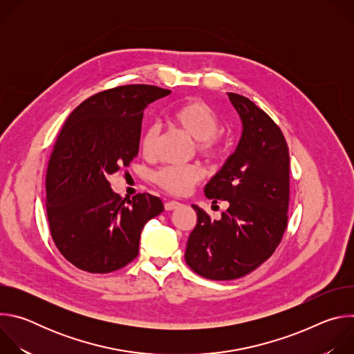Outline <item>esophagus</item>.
Instances as JSON below:
<instances>
[{
	"instance_id": "esophagus-1",
	"label": "esophagus",
	"mask_w": 354,
	"mask_h": 354,
	"mask_svg": "<svg viewBox=\"0 0 354 354\" xmlns=\"http://www.w3.org/2000/svg\"><path fill=\"white\" fill-rule=\"evenodd\" d=\"M179 206H180V203H179V201H176V200H169V201H165V205H164V207H165V210H167V212L175 210V209H178Z\"/></svg>"
}]
</instances>
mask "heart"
Instances as JSON below:
<instances>
[{"label": "heart", "mask_w": 354, "mask_h": 354, "mask_svg": "<svg viewBox=\"0 0 354 354\" xmlns=\"http://www.w3.org/2000/svg\"><path fill=\"white\" fill-rule=\"evenodd\" d=\"M172 122L196 140V148L201 156L212 160H221L225 153V145L217 136L220 130V118L212 106L192 100L176 108L172 113ZM160 137L157 124L145 129L141 137V149L145 156L154 153ZM205 176V169L200 165H168L157 171L153 176L154 182L175 196L187 194Z\"/></svg>", "instance_id": "obj_1"}]
</instances>
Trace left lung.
<instances>
[{
    "label": "left lung",
    "instance_id": "obj_1",
    "mask_svg": "<svg viewBox=\"0 0 354 354\" xmlns=\"http://www.w3.org/2000/svg\"><path fill=\"white\" fill-rule=\"evenodd\" d=\"M228 97L242 120L235 153L206 185L205 194L227 200L220 220L193 205L197 223L189 235L185 261L210 280L246 276L268 261L287 228L290 156L286 138L272 118L248 97Z\"/></svg>",
    "mask_w": 354,
    "mask_h": 354
}]
</instances>
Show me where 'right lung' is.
Listing matches in <instances>:
<instances>
[{"label": "right lung", "instance_id": "obj_1", "mask_svg": "<svg viewBox=\"0 0 354 354\" xmlns=\"http://www.w3.org/2000/svg\"><path fill=\"white\" fill-rule=\"evenodd\" d=\"M169 93L144 84L105 89L66 120L46 171V210L57 249L75 268H124L138 255L145 223L164 212L161 198L149 193L124 205L108 178L137 157L145 106Z\"/></svg>", "mask_w": 354, "mask_h": 354}]
</instances>
